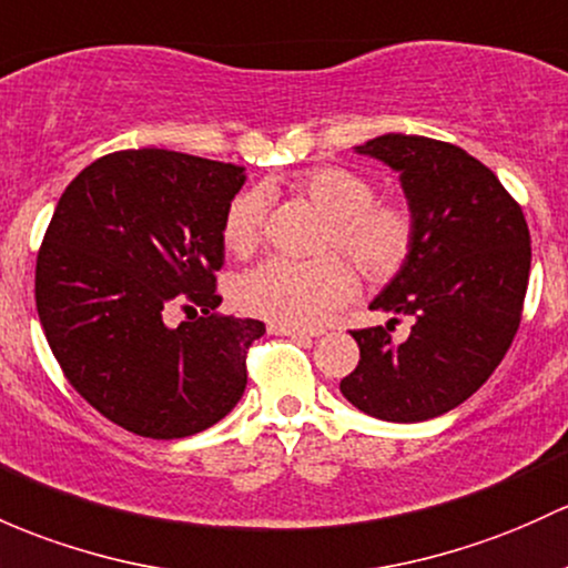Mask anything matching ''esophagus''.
<instances>
[{"instance_id":"obj_1","label":"esophagus","mask_w":568,"mask_h":568,"mask_svg":"<svg viewBox=\"0 0 568 568\" xmlns=\"http://www.w3.org/2000/svg\"><path fill=\"white\" fill-rule=\"evenodd\" d=\"M267 331L276 335H290V338H297V341H311L320 335L316 331H301V327H284V325H267Z\"/></svg>"}]
</instances>
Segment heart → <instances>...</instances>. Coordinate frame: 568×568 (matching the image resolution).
Returning <instances> with one entry per match:
<instances>
[{
  "label": "heart",
  "instance_id": "obj_1",
  "mask_svg": "<svg viewBox=\"0 0 568 568\" xmlns=\"http://www.w3.org/2000/svg\"><path fill=\"white\" fill-rule=\"evenodd\" d=\"M292 189L327 216L320 235V252L327 257L262 262L237 278L235 303L273 325L314 327L357 292L352 267L331 252H344L368 278H389L412 254L417 219L400 200H376L374 181L341 164L311 168ZM265 192L243 189L224 216V243L246 257L265 241Z\"/></svg>",
  "mask_w": 568,
  "mask_h": 568
}]
</instances>
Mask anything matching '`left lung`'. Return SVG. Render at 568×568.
Returning <instances> with one entry per match:
<instances>
[{
    "mask_svg": "<svg viewBox=\"0 0 568 568\" xmlns=\"http://www.w3.org/2000/svg\"><path fill=\"white\" fill-rule=\"evenodd\" d=\"M357 151L398 170L417 219L412 254L371 303L414 325L404 341L395 320L352 331L359 363L341 393L371 417L423 423L471 398L515 341L530 233L496 173L453 143L389 132Z\"/></svg>",
    "mask_w": 568,
    "mask_h": 568,
    "instance_id": "obj_1",
    "label": "left lung"
}]
</instances>
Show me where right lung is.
<instances>
[{
  "mask_svg": "<svg viewBox=\"0 0 568 568\" xmlns=\"http://www.w3.org/2000/svg\"><path fill=\"white\" fill-rule=\"evenodd\" d=\"M243 181L235 164L138 149L100 156L59 197L34 273L40 325L67 382L119 428L194 436L241 400L265 325L219 314L216 271ZM173 305L204 316L168 328Z\"/></svg>",
  "mask_w": 568,
  "mask_h": 568,
  "instance_id": "add662e5",
  "label": "right lung"
}]
</instances>
